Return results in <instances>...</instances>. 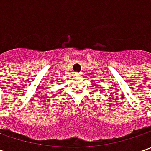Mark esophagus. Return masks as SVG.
<instances>
[{"instance_id": "1", "label": "esophagus", "mask_w": 151, "mask_h": 151, "mask_svg": "<svg viewBox=\"0 0 151 151\" xmlns=\"http://www.w3.org/2000/svg\"><path fill=\"white\" fill-rule=\"evenodd\" d=\"M83 76V74L82 72H76V76H78V77H81V76Z\"/></svg>"}]
</instances>
